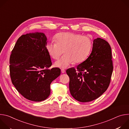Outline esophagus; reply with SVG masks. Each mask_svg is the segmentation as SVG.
<instances>
[{
    "label": "esophagus",
    "instance_id": "1",
    "mask_svg": "<svg viewBox=\"0 0 129 129\" xmlns=\"http://www.w3.org/2000/svg\"><path fill=\"white\" fill-rule=\"evenodd\" d=\"M65 70L64 69H61V72H62V73H65Z\"/></svg>",
    "mask_w": 129,
    "mask_h": 129
}]
</instances>
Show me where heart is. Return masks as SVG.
Instances as JSON below:
<instances>
[{"label": "heart", "instance_id": "b5f03b06", "mask_svg": "<svg viewBox=\"0 0 129 129\" xmlns=\"http://www.w3.org/2000/svg\"><path fill=\"white\" fill-rule=\"evenodd\" d=\"M54 41L47 43L46 49L50 56L54 60L58 59L64 51L62 58L55 63L60 68H67L73 63L83 62L91 50L92 42L85 36L72 33H61L55 37Z\"/></svg>", "mask_w": 129, "mask_h": 129}]
</instances>
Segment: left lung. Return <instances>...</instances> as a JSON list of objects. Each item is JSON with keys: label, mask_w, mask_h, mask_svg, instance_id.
I'll list each match as a JSON object with an SVG mask.
<instances>
[{"label": "left lung", "mask_w": 129, "mask_h": 129, "mask_svg": "<svg viewBox=\"0 0 129 129\" xmlns=\"http://www.w3.org/2000/svg\"><path fill=\"white\" fill-rule=\"evenodd\" d=\"M113 69L111 48L106 40H93L88 58L77 67L66 70L69 77V90L72 97L80 102L93 101L108 89Z\"/></svg>", "instance_id": "obj_1"}]
</instances>
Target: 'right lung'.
I'll return each mask as SVG.
<instances>
[{
    "label": "right lung",
    "mask_w": 129,
    "mask_h": 129,
    "mask_svg": "<svg viewBox=\"0 0 129 129\" xmlns=\"http://www.w3.org/2000/svg\"><path fill=\"white\" fill-rule=\"evenodd\" d=\"M44 33L23 35L17 40L10 58L12 82L25 99L41 102L50 95L51 83L61 74L58 67L48 69L52 63L46 49Z\"/></svg>",
    "instance_id": "right-lung-1"
}]
</instances>
